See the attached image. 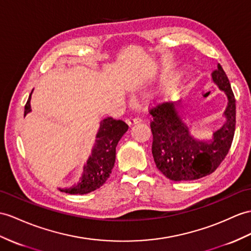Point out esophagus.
<instances>
[{
  "label": "esophagus",
  "mask_w": 251,
  "mask_h": 251,
  "mask_svg": "<svg viewBox=\"0 0 251 251\" xmlns=\"http://www.w3.org/2000/svg\"><path fill=\"white\" fill-rule=\"evenodd\" d=\"M142 121V119L140 118H135V117H131V118H127L126 119V122L129 126H133V125H136V124H139V122Z\"/></svg>",
  "instance_id": "1"
}]
</instances>
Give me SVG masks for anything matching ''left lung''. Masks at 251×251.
Wrapping results in <instances>:
<instances>
[{"label":"left lung","mask_w":251,"mask_h":251,"mask_svg":"<svg viewBox=\"0 0 251 251\" xmlns=\"http://www.w3.org/2000/svg\"><path fill=\"white\" fill-rule=\"evenodd\" d=\"M212 78L228 97L226 124L214 133L211 142H199L189 134L178 109L172 102L149 107L152 116V155L157 169L173 181L197 180L215 172L231 148L235 132V98L229 78L221 65L213 70Z\"/></svg>","instance_id":"obj_1"}]
</instances>
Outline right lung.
Listing matches in <instances>:
<instances>
[{
	"label": "right lung",
	"mask_w": 251,
	"mask_h": 251,
	"mask_svg": "<svg viewBox=\"0 0 251 251\" xmlns=\"http://www.w3.org/2000/svg\"><path fill=\"white\" fill-rule=\"evenodd\" d=\"M30 95L24 107V115L30 112ZM127 129H129V126L122 120L106 118L101 121L93 153L87 161L86 166L84 167L81 180L77 185L69 189H63L62 192L72 195H83L94 192L104 184L114 167L116 146Z\"/></svg>",
	"instance_id": "add662e5"
}]
</instances>
